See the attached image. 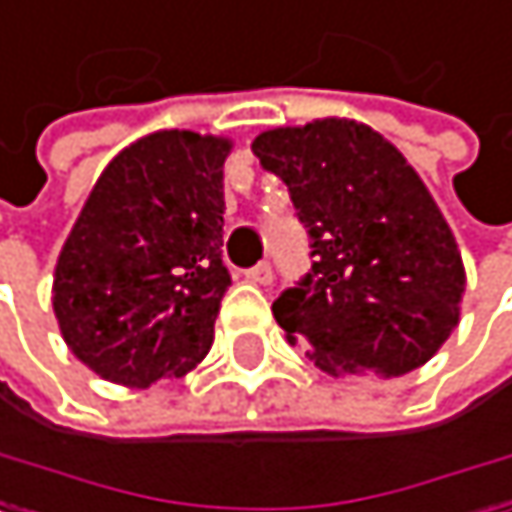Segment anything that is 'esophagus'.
Wrapping results in <instances>:
<instances>
[{"mask_svg":"<svg viewBox=\"0 0 512 512\" xmlns=\"http://www.w3.org/2000/svg\"><path fill=\"white\" fill-rule=\"evenodd\" d=\"M271 277H274V271H271V262H259V265H253L250 271H247V280H253V284H271Z\"/></svg>","mask_w":512,"mask_h":512,"instance_id":"esophagus-1","label":"esophagus"}]
</instances>
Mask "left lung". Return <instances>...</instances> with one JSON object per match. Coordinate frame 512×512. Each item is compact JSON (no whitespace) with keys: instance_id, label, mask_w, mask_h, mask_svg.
I'll use <instances>...</instances> for the list:
<instances>
[{"instance_id":"1","label":"left lung","mask_w":512,"mask_h":512,"mask_svg":"<svg viewBox=\"0 0 512 512\" xmlns=\"http://www.w3.org/2000/svg\"><path fill=\"white\" fill-rule=\"evenodd\" d=\"M287 183L311 268L271 311L329 375H406L452 336L464 265L421 176L372 127L320 118L253 140Z\"/></svg>"}]
</instances>
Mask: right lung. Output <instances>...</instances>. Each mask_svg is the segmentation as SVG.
Returning <instances> with one entry per match:
<instances>
[{"instance_id":"add662e5","label":"right lung","mask_w":512,"mask_h":512,"mask_svg":"<svg viewBox=\"0 0 512 512\" xmlns=\"http://www.w3.org/2000/svg\"><path fill=\"white\" fill-rule=\"evenodd\" d=\"M232 143L158 131L118 152L54 268L63 342L100 378L149 388L195 369L232 284L222 164Z\"/></svg>"}]
</instances>
